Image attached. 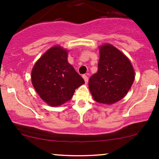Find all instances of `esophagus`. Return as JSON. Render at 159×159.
Here are the masks:
<instances>
[{"label":"esophagus","instance_id":"34e87169","mask_svg":"<svg viewBox=\"0 0 159 159\" xmlns=\"http://www.w3.org/2000/svg\"><path fill=\"white\" fill-rule=\"evenodd\" d=\"M82 78H84V81H85V83H88V81H89V77L87 76V75H82Z\"/></svg>","mask_w":159,"mask_h":159}]
</instances>
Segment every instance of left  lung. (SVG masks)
Segmentation results:
<instances>
[{"label":"left lung","instance_id":"obj_1","mask_svg":"<svg viewBox=\"0 0 159 159\" xmlns=\"http://www.w3.org/2000/svg\"><path fill=\"white\" fill-rule=\"evenodd\" d=\"M97 73L89 78V88L98 103L112 105L126 95L134 81V70L129 57L111 44L99 46Z\"/></svg>","mask_w":159,"mask_h":159}]
</instances>
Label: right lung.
<instances>
[{"instance_id":"obj_1","label":"right lung","mask_w":159,"mask_h":159,"mask_svg":"<svg viewBox=\"0 0 159 159\" xmlns=\"http://www.w3.org/2000/svg\"><path fill=\"white\" fill-rule=\"evenodd\" d=\"M68 51L60 45L51 47L36 61L31 82L41 99L56 107L68 102L84 81L68 61Z\"/></svg>"}]
</instances>
